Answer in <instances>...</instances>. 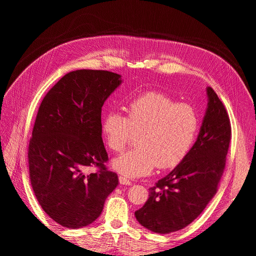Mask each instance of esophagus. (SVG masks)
<instances>
[{
	"label": "esophagus",
	"mask_w": 256,
	"mask_h": 256,
	"mask_svg": "<svg viewBox=\"0 0 256 256\" xmlns=\"http://www.w3.org/2000/svg\"><path fill=\"white\" fill-rule=\"evenodd\" d=\"M118 180H120V182L122 184H126V186H130L131 184H132V182L131 180H129L127 177H125V176H120L118 177Z\"/></svg>",
	"instance_id": "obj_1"
}]
</instances>
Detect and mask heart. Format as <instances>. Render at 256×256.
I'll use <instances>...</instances> for the list:
<instances>
[{
	"label": "heart",
	"instance_id": "1",
	"mask_svg": "<svg viewBox=\"0 0 256 256\" xmlns=\"http://www.w3.org/2000/svg\"><path fill=\"white\" fill-rule=\"evenodd\" d=\"M198 130L196 110L160 92L134 98L126 106V116L110 111L102 122L106 144L114 152H122L138 134L136 148L113 161L116 171L130 178L150 174L156 166L171 168L180 164L194 143Z\"/></svg>",
	"mask_w": 256,
	"mask_h": 256
}]
</instances>
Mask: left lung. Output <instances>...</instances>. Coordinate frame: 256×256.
<instances>
[{
	"instance_id": "8db88e82",
	"label": "left lung",
	"mask_w": 256,
	"mask_h": 256,
	"mask_svg": "<svg viewBox=\"0 0 256 256\" xmlns=\"http://www.w3.org/2000/svg\"><path fill=\"white\" fill-rule=\"evenodd\" d=\"M208 106L198 140L173 171L150 188V198L134 212L154 233L180 230L194 221L218 191L232 138L226 106L207 88Z\"/></svg>"
}]
</instances>
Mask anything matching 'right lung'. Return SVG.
Here are the masks:
<instances>
[{"mask_svg":"<svg viewBox=\"0 0 256 256\" xmlns=\"http://www.w3.org/2000/svg\"><path fill=\"white\" fill-rule=\"evenodd\" d=\"M120 76L80 69L66 74L47 92L30 138V184L38 203L62 226L94 222L118 184L102 138V108ZM96 167L88 174L86 168Z\"/></svg>","mask_w":256,"mask_h":256,"instance_id":"obj_1","label":"right lung"}]
</instances>
